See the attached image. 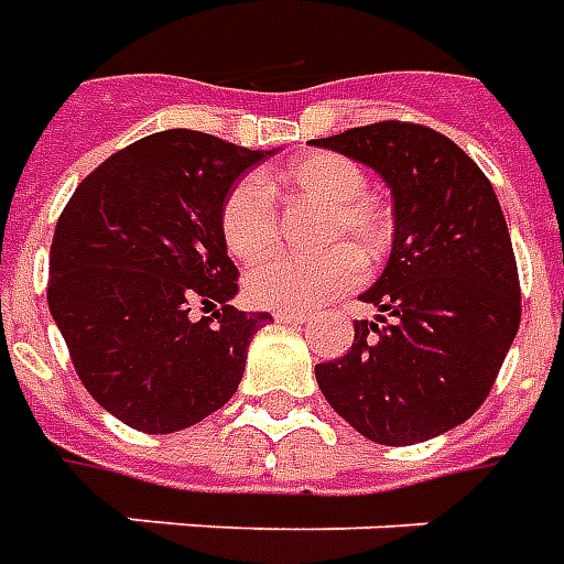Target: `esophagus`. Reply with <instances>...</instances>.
Instances as JSON below:
<instances>
[{
	"label": "esophagus",
	"mask_w": 564,
	"mask_h": 564,
	"mask_svg": "<svg viewBox=\"0 0 564 564\" xmlns=\"http://www.w3.org/2000/svg\"><path fill=\"white\" fill-rule=\"evenodd\" d=\"M273 318L275 322H285V325H306V322H310V315L294 313V310H275Z\"/></svg>",
	"instance_id": "1"
}]
</instances>
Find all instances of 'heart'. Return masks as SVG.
<instances>
[{
	"label": "heart",
	"instance_id": "obj_1",
	"mask_svg": "<svg viewBox=\"0 0 564 564\" xmlns=\"http://www.w3.org/2000/svg\"><path fill=\"white\" fill-rule=\"evenodd\" d=\"M365 170L334 151H315L291 161L267 178H242L221 203V239L239 261H258L275 246L279 215L273 197L325 203L322 234L329 246L313 258L275 254L246 275V294L258 306L306 313L361 279V261H379L394 237V212L386 199L365 191Z\"/></svg>",
	"mask_w": 564,
	"mask_h": 564
}]
</instances>
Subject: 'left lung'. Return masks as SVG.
I'll return each instance as SVG.
<instances>
[{
  "instance_id": "left-lung-1",
  "label": "left lung",
  "mask_w": 564,
  "mask_h": 564,
  "mask_svg": "<svg viewBox=\"0 0 564 564\" xmlns=\"http://www.w3.org/2000/svg\"><path fill=\"white\" fill-rule=\"evenodd\" d=\"M373 166L394 197V246L361 301L343 358L315 365L327 403L367 441L410 446L462 425L489 398L517 337L522 301L505 212L453 139L379 121L313 139Z\"/></svg>"
}]
</instances>
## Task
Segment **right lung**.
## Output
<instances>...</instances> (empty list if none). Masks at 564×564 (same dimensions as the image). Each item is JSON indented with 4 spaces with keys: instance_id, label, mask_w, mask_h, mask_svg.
<instances>
[{
    "instance_id": "obj_1",
    "label": "right lung",
    "mask_w": 564,
    "mask_h": 564,
    "mask_svg": "<svg viewBox=\"0 0 564 564\" xmlns=\"http://www.w3.org/2000/svg\"><path fill=\"white\" fill-rule=\"evenodd\" d=\"M267 154L163 130L99 163L59 212L47 306L84 389L123 425L173 434L237 394L251 337L273 318L230 306L239 270L218 215ZM197 302L213 315L191 319Z\"/></svg>"
}]
</instances>
